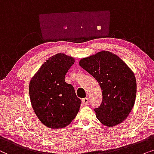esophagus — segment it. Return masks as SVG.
Listing matches in <instances>:
<instances>
[{"instance_id":"esophagus-1","label":"esophagus","mask_w":154,"mask_h":154,"mask_svg":"<svg viewBox=\"0 0 154 154\" xmlns=\"http://www.w3.org/2000/svg\"><path fill=\"white\" fill-rule=\"evenodd\" d=\"M82 102L83 105L87 106V104H88V103H89V98H83L82 101Z\"/></svg>"}]
</instances>
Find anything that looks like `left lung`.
Returning a JSON list of instances; mask_svg holds the SVG:
<instances>
[{
  "label": "left lung",
  "instance_id": "left-lung-1",
  "mask_svg": "<svg viewBox=\"0 0 154 154\" xmlns=\"http://www.w3.org/2000/svg\"><path fill=\"white\" fill-rule=\"evenodd\" d=\"M79 64L101 88L102 103L94 109L98 120L108 127L123 122L136 98L137 82L132 69L118 56L106 51L81 59Z\"/></svg>",
  "mask_w": 154,
  "mask_h": 154
}]
</instances>
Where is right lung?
Wrapping results in <instances>:
<instances>
[{
  "mask_svg": "<svg viewBox=\"0 0 154 154\" xmlns=\"http://www.w3.org/2000/svg\"><path fill=\"white\" fill-rule=\"evenodd\" d=\"M74 63L72 57L58 53L49 58L30 80L32 108L38 120L48 128H65L79 110L81 100L73 86L65 82V75Z\"/></svg>",
  "mask_w": 154,
  "mask_h": 154,
  "instance_id": "obj_1",
  "label": "right lung"
}]
</instances>
